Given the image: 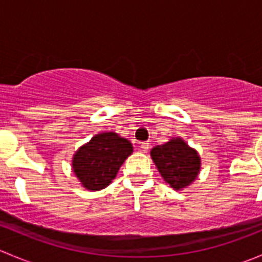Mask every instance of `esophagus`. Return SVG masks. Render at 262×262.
Here are the masks:
<instances>
[{
    "mask_svg": "<svg viewBox=\"0 0 262 262\" xmlns=\"http://www.w3.org/2000/svg\"><path fill=\"white\" fill-rule=\"evenodd\" d=\"M139 148H141L142 152H147L148 148H149V143H148V142H142V143L139 144Z\"/></svg>",
    "mask_w": 262,
    "mask_h": 262,
    "instance_id": "esophagus-1",
    "label": "esophagus"
}]
</instances>
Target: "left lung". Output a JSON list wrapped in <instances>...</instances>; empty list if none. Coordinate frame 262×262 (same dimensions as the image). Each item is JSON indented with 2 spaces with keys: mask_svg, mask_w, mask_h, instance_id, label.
<instances>
[{
  "mask_svg": "<svg viewBox=\"0 0 262 262\" xmlns=\"http://www.w3.org/2000/svg\"><path fill=\"white\" fill-rule=\"evenodd\" d=\"M150 156L163 180L176 190L191 184L199 173V155L180 138L155 147Z\"/></svg>",
  "mask_w": 262,
  "mask_h": 262,
  "instance_id": "8db88e82",
  "label": "left lung"
}]
</instances>
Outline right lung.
<instances>
[{
    "label": "right lung",
    "mask_w": 262,
    "mask_h": 262,
    "mask_svg": "<svg viewBox=\"0 0 262 262\" xmlns=\"http://www.w3.org/2000/svg\"><path fill=\"white\" fill-rule=\"evenodd\" d=\"M133 152L132 143L115 133L95 136L73 157V172L86 189L101 190L115 179L119 168Z\"/></svg>",
    "instance_id": "obj_1"
}]
</instances>
